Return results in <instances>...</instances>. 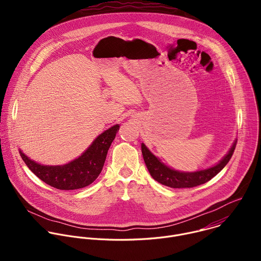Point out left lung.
Masks as SVG:
<instances>
[{
	"mask_svg": "<svg viewBox=\"0 0 261 261\" xmlns=\"http://www.w3.org/2000/svg\"><path fill=\"white\" fill-rule=\"evenodd\" d=\"M236 145L237 140L233 142L229 152L218 164L213 167L198 170L195 172L177 171L166 166L164 163L161 162L159 158H157L150 152V150L145 146L144 143H141V152L148 172L151 173L152 177L155 180L170 188H192L208 181L224 168L225 165L229 162L236 150Z\"/></svg>",
	"mask_w": 261,
	"mask_h": 261,
	"instance_id": "obj_1",
	"label": "left lung"
}]
</instances>
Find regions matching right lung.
Returning <instances> with one entry per match:
<instances>
[{
	"label": "right lung",
	"mask_w": 261,
	"mask_h": 261,
	"mask_svg": "<svg viewBox=\"0 0 261 261\" xmlns=\"http://www.w3.org/2000/svg\"><path fill=\"white\" fill-rule=\"evenodd\" d=\"M119 129V125L107 129L82 156L64 165H41L31 160L21 151L19 153L30 170L51 187L60 190L81 189L91 185L102 171L108 148Z\"/></svg>",
	"instance_id": "obj_1"
}]
</instances>
